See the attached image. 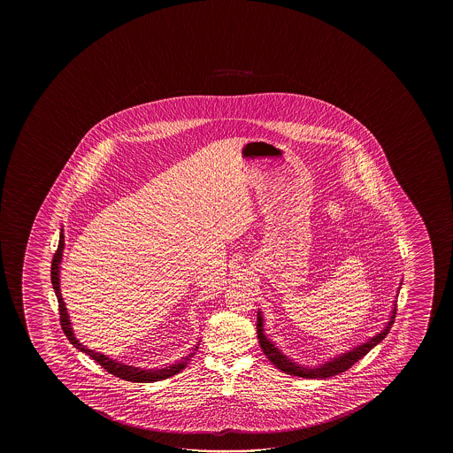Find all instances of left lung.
Returning a JSON list of instances; mask_svg holds the SVG:
<instances>
[{
  "label": "left lung",
  "mask_w": 453,
  "mask_h": 453,
  "mask_svg": "<svg viewBox=\"0 0 453 453\" xmlns=\"http://www.w3.org/2000/svg\"><path fill=\"white\" fill-rule=\"evenodd\" d=\"M395 314H396V306H393L392 316L390 320L387 322L386 328L376 334L374 338H371L370 342H364L357 348L350 349L349 352H344L342 356L332 358L330 362H326L320 366L316 368H310V366H302V365L292 362L289 357L284 356L280 349L274 346L273 342L268 340L267 336L264 334V318L260 311L257 312V338H259L260 348L264 350V354L268 357V360L278 368V370L284 371L286 374H292V376H298V378H310V379H326L336 376L340 372L348 371L352 365L358 362L360 358H364L371 349L374 348L376 344L382 342L386 338L387 334L390 332L393 322H395Z\"/></svg>",
  "instance_id": "obj_1"
}]
</instances>
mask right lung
<instances>
[{"label": "right lung", "instance_id": "right-lung-1", "mask_svg": "<svg viewBox=\"0 0 453 453\" xmlns=\"http://www.w3.org/2000/svg\"><path fill=\"white\" fill-rule=\"evenodd\" d=\"M63 250H65V235H63V229H61L60 242H58V248L53 254L52 260V270H50V276H52V286L55 290V296L58 298V310H60V322L63 332L67 336V340L71 342V344H74V348L79 349L85 352L87 356L91 357L96 364L101 365L105 371H109L113 376L123 379V380H131V382H155V380H163V379L171 378L173 374H177L180 371L185 368L186 364L191 360V357L196 354V350L199 348V344L194 348V352H191L189 356L183 357L177 364L171 365V366H165L161 370H142V368H135L131 365L121 364L117 360H111L109 357H105L104 354H99L95 352L93 349L85 348L82 346V342H79V340L75 338L74 332H73V326H71V320L67 316L66 306L63 302L60 292V262L63 257Z\"/></svg>", "mask_w": 453, "mask_h": 453}]
</instances>
